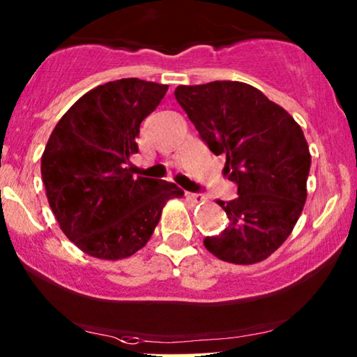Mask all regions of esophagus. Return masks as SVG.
<instances>
[{"label": "esophagus", "mask_w": 357, "mask_h": 357, "mask_svg": "<svg viewBox=\"0 0 357 357\" xmlns=\"http://www.w3.org/2000/svg\"><path fill=\"white\" fill-rule=\"evenodd\" d=\"M185 197H187V200L192 202V204H202V202H205V197L202 195V193H190V192H187Z\"/></svg>", "instance_id": "1"}]
</instances>
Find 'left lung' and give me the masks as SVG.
<instances>
[{
	"mask_svg": "<svg viewBox=\"0 0 357 357\" xmlns=\"http://www.w3.org/2000/svg\"><path fill=\"white\" fill-rule=\"evenodd\" d=\"M175 99L236 183L235 200L217 204L228 227L206 236L210 253L252 265L270 257L293 231L306 202L311 155L301 127L257 87L238 81L178 86Z\"/></svg>",
	"mask_w": 357,
	"mask_h": 357,
	"instance_id": "8db88e82",
	"label": "left lung"
}]
</instances>
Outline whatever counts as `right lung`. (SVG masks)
<instances>
[{"mask_svg": "<svg viewBox=\"0 0 357 357\" xmlns=\"http://www.w3.org/2000/svg\"><path fill=\"white\" fill-rule=\"evenodd\" d=\"M169 86L117 79L87 92L52 130L41 157L46 197L64 235L100 259H121L147 243L167 200L183 190L167 180L134 177L140 122Z\"/></svg>", "mask_w": 357, "mask_h": 357, "instance_id": "1", "label": "right lung"}]
</instances>
